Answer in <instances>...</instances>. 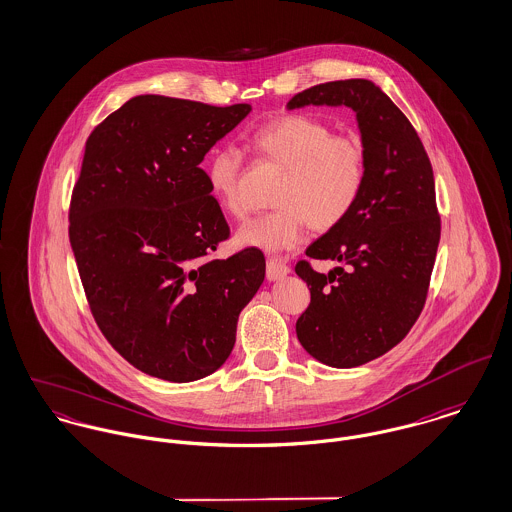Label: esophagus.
<instances>
[{
    "label": "esophagus",
    "mask_w": 512,
    "mask_h": 512,
    "mask_svg": "<svg viewBox=\"0 0 512 512\" xmlns=\"http://www.w3.org/2000/svg\"><path fill=\"white\" fill-rule=\"evenodd\" d=\"M291 270H289V266L283 262V260H279V258H270L268 260V266H266V276L270 281H278V279H283L287 274H289Z\"/></svg>",
    "instance_id": "1"
}]
</instances>
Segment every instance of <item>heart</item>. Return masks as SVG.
<instances>
[{"mask_svg":"<svg viewBox=\"0 0 512 512\" xmlns=\"http://www.w3.org/2000/svg\"><path fill=\"white\" fill-rule=\"evenodd\" d=\"M250 144L285 176L274 197L278 209L242 225L236 233L240 246L291 250L311 227L332 231L354 211L368 178L362 140L334 135L330 125L309 115H283L256 129ZM240 172L242 156L233 146L215 150L207 160L209 189L234 217L244 215Z\"/></svg>","mask_w":512,"mask_h":512,"instance_id":"b5f03b06","label":"heart"}]
</instances>
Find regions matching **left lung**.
<instances>
[{"mask_svg":"<svg viewBox=\"0 0 512 512\" xmlns=\"http://www.w3.org/2000/svg\"><path fill=\"white\" fill-rule=\"evenodd\" d=\"M346 105L368 152V178L354 211L317 238L307 256L338 262L295 274L311 291L297 319L301 346L330 368H356L397 346L419 319L440 242L434 174L417 131L370 80H338L289 99L287 109Z\"/></svg>","mask_w":512,"mask_h":512,"instance_id":"left-lung-1","label":"left lung"}]
</instances>
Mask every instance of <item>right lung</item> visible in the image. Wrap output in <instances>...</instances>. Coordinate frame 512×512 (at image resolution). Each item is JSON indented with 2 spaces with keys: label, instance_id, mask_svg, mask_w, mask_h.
Wrapping results in <instances>:
<instances>
[{
  "label": "right lung",
  "instance_id": "add662e5",
  "mask_svg": "<svg viewBox=\"0 0 512 512\" xmlns=\"http://www.w3.org/2000/svg\"><path fill=\"white\" fill-rule=\"evenodd\" d=\"M252 111L137 95L93 129L70 203V244L93 319L140 372L187 383L233 352L264 254L211 256L229 225L199 168Z\"/></svg>",
  "mask_w": 512,
  "mask_h": 512
}]
</instances>
